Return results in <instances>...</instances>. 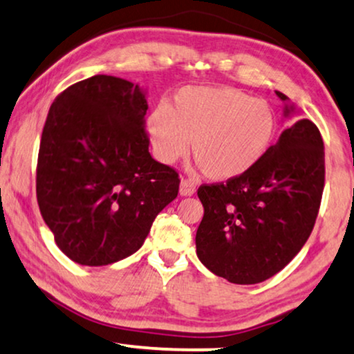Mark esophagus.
<instances>
[{
    "label": "esophagus",
    "instance_id": "esophagus-1",
    "mask_svg": "<svg viewBox=\"0 0 354 354\" xmlns=\"http://www.w3.org/2000/svg\"><path fill=\"white\" fill-rule=\"evenodd\" d=\"M196 192V185L189 180H181L180 183V194L181 196H192Z\"/></svg>",
    "mask_w": 354,
    "mask_h": 354
}]
</instances>
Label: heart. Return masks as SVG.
Returning <instances> with one entry per match:
<instances>
[{
  "mask_svg": "<svg viewBox=\"0 0 354 354\" xmlns=\"http://www.w3.org/2000/svg\"><path fill=\"white\" fill-rule=\"evenodd\" d=\"M156 158L174 163L189 151L210 178L234 180L252 169L270 149L276 115L263 100L229 86H187L173 106H158L147 119Z\"/></svg>",
  "mask_w": 354,
  "mask_h": 354,
  "instance_id": "obj_1",
  "label": "heart"
}]
</instances>
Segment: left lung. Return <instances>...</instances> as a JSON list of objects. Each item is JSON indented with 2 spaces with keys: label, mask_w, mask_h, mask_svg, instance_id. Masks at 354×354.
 Segmentation results:
<instances>
[{
  "label": "left lung",
  "mask_w": 354,
  "mask_h": 354,
  "mask_svg": "<svg viewBox=\"0 0 354 354\" xmlns=\"http://www.w3.org/2000/svg\"><path fill=\"white\" fill-rule=\"evenodd\" d=\"M286 119L296 106L281 91ZM325 181L324 140L314 122L296 120L252 169L221 185L201 186L204 217L196 253L214 274L257 284L279 272L306 245Z\"/></svg>",
  "instance_id": "obj_1"
}]
</instances>
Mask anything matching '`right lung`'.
Wrapping results in <instances>:
<instances>
[{"instance_id": "obj_1", "label": "right lung", "mask_w": 354, "mask_h": 354, "mask_svg": "<svg viewBox=\"0 0 354 354\" xmlns=\"http://www.w3.org/2000/svg\"><path fill=\"white\" fill-rule=\"evenodd\" d=\"M147 109V89L107 75L71 84L50 106L37 203L57 247L78 265L131 257L176 199L178 173L149 151Z\"/></svg>"}]
</instances>
